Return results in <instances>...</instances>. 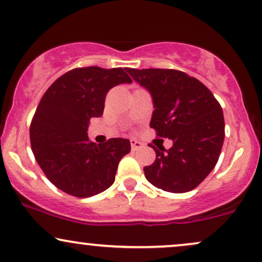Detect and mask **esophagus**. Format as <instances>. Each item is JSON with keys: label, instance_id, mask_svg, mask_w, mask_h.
<instances>
[{"label": "esophagus", "instance_id": "34e87169", "mask_svg": "<svg viewBox=\"0 0 262 262\" xmlns=\"http://www.w3.org/2000/svg\"><path fill=\"white\" fill-rule=\"evenodd\" d=\"M130 145H132V150L135 151V150H138L141 146V143H140V141L135 140V139H132L130 140Z\"/></svg>", "mask_w": 262, "mask_h": 262}]
</instances>
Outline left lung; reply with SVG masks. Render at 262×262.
<instances>
[{
	"label": "left lung",
	"mask_w": 262,
	"mask_h": 262,
	"mask_svg": "<svg viewBox=\"0 0 262 262\" xmlns=\"http://www.w3.org/2000/svg\"><path fill=\"white\" fill-rule=\"evenodd\" d=\"M125 71L151 94L154 102L150 127L160 138L173 141L166 150L150 145L156 152L145 177L169 193L193 190L215 168L225 140L221 105L196 78L176 69Z\"/></svg>",
	"instance_id": "8db88e82"
}]
</instances>
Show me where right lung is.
Here are the masks:
<instances>
[{"mask_svg": "<svg viewBox=\"0 0 262 262\" xmlns=\"http://www.w3.org/2000/svg\"><path fill=\"white\" fill-rule=\"evenodd\" d=\"M132 83L122 68H75L46 90L30 124L31 150L55 187L77 198L102 193L115 182L130 141L112 138L95 144L88 138L90 118L102 116L107 93Z\"/></svg>", "mask_w": 262, "mask_h": 262, "instance_id": "obj_1", "label": "right lung"}]
</instances>
